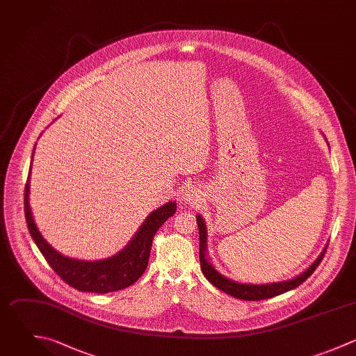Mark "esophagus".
Instances as JSON below:
<instances>
[{
    "label": "esophagus",
    "instance_id": "1",
    "mask_svg": "<svg viewBox=\"0 0 356 356\" xmlns=\"http://www.w3.org/2000/svg\"><path fill=\"white\" fill-rule=\"evenodd\" d=\"M181 198L187 204H197V201H200L201 198V191L194 186H188L184 188Z\"/></svg>",
    "mask_w": 356,
    "mask_h": 356
}]
</instances>
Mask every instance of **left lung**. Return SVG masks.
Listing matches in <instances>:
<instances>
[{
  "mask_svg": "<svg viewBox=\"0 0 356 356\" xmlns=\"http://www.w3.org/2000/svg\"><path fill=\"white\" fill-rule=\"evenodd\" d=\"M197 225H198V230H200V261H201V269L204 276L208 279V282L211 284H213L216 289L222 290L223 293L238 298V300H244V301H261V300H268V298H273L276 296H280L283 293H287L296 287H298L300 284H302L319 266V264L322 262L327 245L323 248V251L321 252V255L316 258V261L307 269L304 270L301 275H298L297 277L287 280V282H279V283H269V284H245V283H237L233 282L225 276H222L215 268L213 265L209 262V258L207 255V225L204 222V219L197 215Z\"/></svg>",
  "mask_w": 356,
  "mask_h": 356,
  "instance_id": "left-lung-1",
  "label": "left lung"
}]
</instances>
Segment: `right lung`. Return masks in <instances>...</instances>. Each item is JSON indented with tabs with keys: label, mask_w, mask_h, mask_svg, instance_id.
<instances>
[{
	"label": "right lung",
	"mask_w": 356,
	"mask_h": 356,
	"mask_svg": "<svg viewBox=\"0 0 356 356\" xmlns=\"http://www.w3.org/2000/svg\"><path fill=\"white\" fill-rule=\"evenodd\" d=\"M29 181L30 172L24 187V216L29 233L52 270L65 283L83 293L106 294L123 290L136 283L148 266L155 233L176 212V202L172 201L151 212L131 241L111 258L101 261L73 259L54 250L38 232L29 205Z\"/></svg>",
	"instance_id": "add662e5"
}]
</instances>
